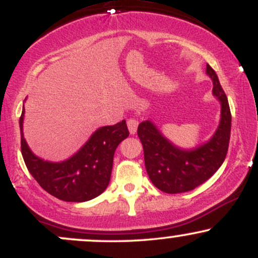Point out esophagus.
Segmentation results:
<instances>
[{
  "label": "esophagus",
  "instance_id": "esophagus-1",
  "mask_svg": "<svg viewBox=\"0 0 258 258\" xmlns=\"http://www.w3.org/2000/svg\"><path fill=\"white\" fill-rule=\"evenodd\" d=\"M127 127H128V131L131 135H135L137 132L138 127V121L136 119H128L127 120Z\"/></svg>",
  "mask_w": 258,
  "mask_h": 258
}]
</instances>
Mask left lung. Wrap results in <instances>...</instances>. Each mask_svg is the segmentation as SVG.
<instances>
[{
  "label": "left lung",
  "mask_w": 258,
  "mask_h": 258,
  "mask_svg": "<svg viewBox=\"0 0 258 258\" xmlns=\"http://www.w3.org/2000/svg\"><path fill=\"white\" fill-rule=\"evenodd\" d=\"M206 74L214 82L212 93L221 103V120L211 138L191 149L174 146L152 121L139 123L137 133L144 150L148 176L164 193L193 190L214 174L226 159L230 138L232 115L223 88L215 70L206 65Z\"/></svg>",
  "instance_id": "obj_1"
}]
</instances>
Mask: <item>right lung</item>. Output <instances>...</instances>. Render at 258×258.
Segmentation results:
<instances>
[{
  "label": "right lung",
  "mask_w": 258,
  "mask_h": 258,
  "mask_svg": "<svg viewBox=\"0 0 258 258\" xmlns=\"http://www.w3.org/2000/svg\"><path fill=\"white\" fill-rule=\"evenodd\" d=\"M23 109L19 119L22 154L26 167L47 193L63 201L84 203L105 190L110 182L116 148L130 132L126 121L99 127L72 158L60 162L46 161L31 152L23 133Z\"/></svg>",
  "instance_id": "obj_1"
}]
</instances>
